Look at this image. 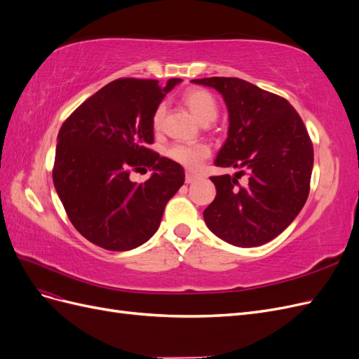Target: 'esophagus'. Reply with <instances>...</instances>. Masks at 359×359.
<instances>
[{
    "label": "esophagus",
    "instance_id": "esophagus-1",
    "mask_svg": "<svg viewBox=\"0 0 359 359\" xmlns=\"http://www.w3.org/2000/svg\"><path fill=\"white\" fill-rule=\"evenodd\" d=\"M198 178H199V177L194 175V173H191V172H187V173H186V182H187V184L194 182Z\"/></svg>",
    "mask_w": 359,
    "mask_h": 359
}]
</instances>
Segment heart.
Returning a JSON list of instances; mask_svg holds the SVG:
<instances>
[{"mask_svg": "<svg viewBox=\"0 0 359 359\" xmlns=\"http://www.w3.org/2000/svg\"><path fill=\"white\" fill-rule=\"evenodd\" d=\"M184 103L187 104L191 114L196 116L199 123L203 126H208L215 121L217 115H219V104H217L214 95L206 90H191L184 95ZM166 106L165 103H160L153 114V127L154 130H160L163 119H165ZM166 154L173 160L180 163V165L186 166L189 169H196L201 166V163L208 158L210 148L205 144H184L175 142L172 144L168 149Z\"/></svg>", "mask_w": 359, "mask_h": 359, "instance_id": "heart-1", "label": "heart"}]
</instances>
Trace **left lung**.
Masks as SVG:
<instances>
[{
	"instance_id": "1",
	"label": "left lung",
	"mask_w": 359,
	"mask_h": 359,
	"mask_svg": "<svg viewBox=\"0 0 359 359\" xmlns=\"http://www.w3.org/2000/svg\"><path fill=\"white\" fill-rule=\"evenodd\" d=\"M191 82L223 95L229 112L227 139L215 166L235 177H211L217 194L203 219L210 231L236 247H257L283 232L310 191L313 144L301 116L277 94L238 78ZM247 171L244 184L237 180Z\"/></svg>"
}]
</instances>
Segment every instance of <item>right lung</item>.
<instances>
[{
	"label": "right lung",
	"instance_id": "right-lung-1",
	"mask_svg": "<svg viewBox=\"0 0 359 359\" xmlns=\"http://www.w3.org/2000/svg\"><path fill=\"white\" fill-rule=\"evenodd\" d=\"M181 79H116L86 99L60 128L52 178L72 224L93 244L126 252L158 229L184 184L177 161L149 149L153 114ZM151 168L137 184L132 171Z\"/></svg>",
	"mask_w": 359,
	"mask_h": 359
}]
</instances>
